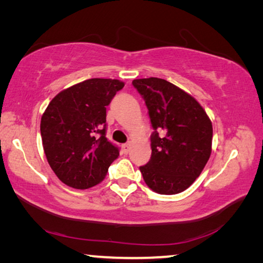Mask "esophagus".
<instances>
[{
    "mask_svg": "<svg viewBox=\"0 0 263 263\" xmlns=\"http://www.w3.org/2000/svg\"><path fill=\"white\" fill-rule=\"evenodd\" d=\"M123 152L124 153H125V154H127L128 152H130V148H131V144H130V142H127V144H124L123 145Z\"/></svg>",
    "mask_w": 263,
    "mask_h": 263,
    "instance_id": "34e87169",
    "label": "esophagus"
}]
</instances>
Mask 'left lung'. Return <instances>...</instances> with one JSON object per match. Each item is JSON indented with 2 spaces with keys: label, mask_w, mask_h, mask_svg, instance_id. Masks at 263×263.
<instances>
[{
  "label": "left lung",
  "mask_w": 263,
  "mask_h": 263,
  "mask_svg": "<svg viewBox=\"0 0 263 263\" xmlns=\"http://www.w3.org/2000/svg\"><path fill=\"white\" fill-rule=\"evenodd\" d=\"M132 84L144 97L154 128L151 160L140 167L145 183L161 195L182 193L211 155L210 118L193 96L166 80L137 79Z\"/></svg>",
  "instance_id": "8db88e82"
}]
</instances>
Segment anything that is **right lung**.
Returning a JSON list of instances; mask_svg holds the SVG:
<instances>
[{
	"label": "right lung",
	"instance_id": "1",
	"mask_svg": "<svg viewBox=\"0 0 263 263\" xmlns=\"http://www.w3.org/2000/svg\"><path fill=\"white\" fill-rule=\"evenodd\" d=\"M124 82L89 79L60 91L42 116L48 164L62 183L91 188L104 180L119 151L105 138L106 105Z\"/></svg>",
	"mask_w": 263,
	"mask_h": 263
}]
</instances>
